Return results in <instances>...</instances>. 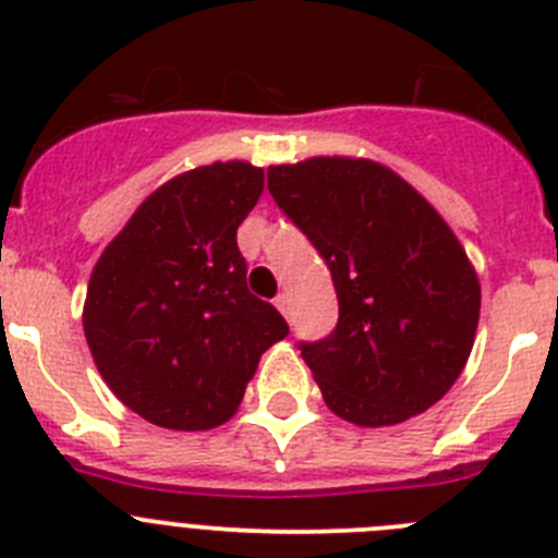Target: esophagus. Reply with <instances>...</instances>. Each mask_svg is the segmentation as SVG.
Returning <instances> with one entry per match:
<instances>
[{
  "mask_svg": "<svg viewBox=\"0 0 558 558\" xmlns=\"http://www.w3.org/2000/svg\"><path fill=\"white\" fill-rule=\"evenodd\" d=\"M276 307H279V313H282L284 318H288V315H290V295L288 293L276 295Z\"/></svg>",
  "mask_w": 558,
  "mask_h": 558,
  "instance_id": "1",
  "label": "esophagus"
}]
</instances>
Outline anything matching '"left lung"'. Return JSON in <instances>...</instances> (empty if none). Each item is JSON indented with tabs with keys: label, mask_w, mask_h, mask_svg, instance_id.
Segmentation results:
<instances>
[{
	"label": "left lung",
	"mask_w": 558,
	"mask_h": 558,
	"mask_svg": "<svg viewBox=\"0 0 558 558\" xmlns=\"http://www.w3.org/2000/svg\"><path fill=\"white\" fill-rule=\"evenodd\" d=\"M268 190L338 293L332 335L299 343L329 411L386 427L436 405L461 377L481 318V282L445 218L372 159L274 165Z\"/></svg>",
	"instance_id": "obj_1"
}]
</instances>
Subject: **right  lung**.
Returning a JSON list of instances; mask_svg holds the SVG:
<instances>
[{
  "label": "right lung",
  "instance_id": "add662e5",
  "mask_svg": "<svg viewBox=\"0 0 558 558\" xmlns=\"http://www.w3.org/2000/svg\"><path fill=\"white\" fill-rule=\"evenodd\" d=\"M265 186L248 161L186 170L150 192L97 259L83 332L122 405L167 430H211L290 332L245 284L236 226Z\"/></svg>",
  "mask_w": 558,
  "mask_h": 558
}]
</instances>
